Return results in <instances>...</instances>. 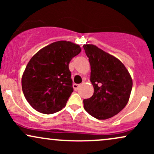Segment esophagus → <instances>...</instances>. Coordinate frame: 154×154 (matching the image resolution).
<instances>
[{"label":"esophagus","instance_id":"esophagus-1","mask_svg":"<svg viewBox=\"0 0 154 154\" xmlns=\"http://www.w3.org/2000/svg\"><path fill=\"white\" fill-rule=\"evenodd\" d=\"M79 87V84H74V85H73L74 90H75V91H78Z\"/></svg>","mask_w":154,"mask_h":154}]
</instances>
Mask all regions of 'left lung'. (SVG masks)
<instances>
[{"instance_id":"1","label":"left lung","mask_w":154,"mask_h":154,"mask_svg":"<svg viewBox=\"0 0 154 154\" xmlns=\"http://www.w3.org/2000/svg\"><path fill=\"white\" fill-rule=\"evenodd\" d=\"M91 67L94 93L83 100L84 109L98 119H106L120 112L128 103L132 88L131 77L119 59L94 45H83Z\"/></svg>"}]
</instances>
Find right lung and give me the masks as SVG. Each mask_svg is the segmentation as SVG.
I'll return each instance as SVG.
<instances>
[{"mask_svg": "<svg viewBox=\"0 0 154 154\" xmlns=\"http://www.w3.org/2000/svg\"><path fill=\"white\" fill-rule=\"evenodd\" d=\"M80 51L77 44L58 41L32 56L23 74L22 88L24 97L33 109L50 114L66 106L73 92L69 64Z\"/></svg>", "mask_w": 154, "mask_h": 154, "instance_id": "right-lung-1", "label": "right lung"}]
</instances>
